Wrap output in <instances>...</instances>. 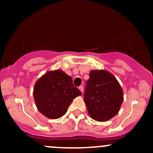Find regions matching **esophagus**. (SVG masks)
Listing matches in <instances>:
<instances>
[{"label":"esophagus","instance_id":"1","mask_svg":"<svg viewBox=\"0 0 153 153\" xmlns=\"http://www.w3.org/2000/svg\"><path fill=\"white\" fill-rule=\"evenodd\" d=\"M78 89H79L80 90H81V92H82V93H83V92H84V87H83L82 86H80L79 87H78Z\"/></svg>","mask_w":153,"mask_h":153}]
</instances>
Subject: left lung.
I'll use <instances>...</instances> for the list:
<instances>
[{"label": "left lung", "mask_w": 153, "mask_h": 153, "mask_svg": "<svg viewBox=\"0 0 153 153\" xmlns=\"http://www.w3.org/2000/svg\"><path fill=\"white\" fill-rule=\"evenodd\" d=\"M86 84L84 101L92 119L104 122L118 113L124 95L112 73L102 69L91 70Z\"/></svg>", "instance_id": "left-lung-1"}]
</instances>
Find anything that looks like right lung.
Instances as JSON below:
<instances>
[{
	"instance_id": "right-lung-1",
	"label": "right lung",
	"mask_w": 153,
	"mask_h": 153,
	"mask_svg": "<svg viewBox=\"0 0 153 153\" xmlns=\"http://www.w3.org/2000/svg\"><path fill=\"white\" fill-rule=\"evenodd\" d=\"M72 78L64 71H49L35 83L34 100L38 111L48 118L57 119L67 112L74 98L81 95Z\"/></svg>"
}]
</instances>
